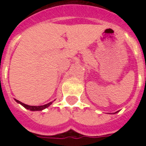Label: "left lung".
Here are the masks:
<instances>
[{"label":"left lung","mask_w":146,"mask_h":146,"mask_svg":"<svg viewBox=\"0 0 146 146\" xmlns=\"http://www.w3.org/2000/svg\"><path fill=\"white\" fill-rule=\"evenodd\" d=\"M118 113V111H117V112H116V113Z\"/></svg>","instance_id":"8db88e82"}]
</instances>
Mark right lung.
Returning a JSON list of instances; mask_svg holds the SVG:
<instances>
[{
  "label": "right lung",
  "instance_id": "right-lung-1",
  "mask_svg": "<svg viewBox=\"0 0 146 146\" xmlns=\"http://www.w3.org/2000/svg\"><path fill=\"white\" fill-rule=\"evenodd\" d=\"M15 102H17V103H19L20 105H22L24 108H26L27 110H29L30 111H42L43 110H44L46 108L49 107L51 104H52V102H49L48 104H45L43 105V106H29V105L27 104H24L23 102H21L20 101H19V100H16V99H15Z\"/></svg>",
  "mask_w": 146,
  "mask_h": 146
}]
</instances>
